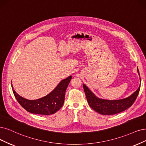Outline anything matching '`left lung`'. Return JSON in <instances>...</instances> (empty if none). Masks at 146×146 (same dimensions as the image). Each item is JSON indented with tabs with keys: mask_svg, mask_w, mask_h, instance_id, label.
<instances>
[{
	"mask_svg": "<svg viewBox=\"0 0 146 146\" xmlns=\"http://www.w3.org/2000/svg\"><path fill=\"white\" fill-rule=\"evenodd\" d=\"M138 72L139 75L138 69ZM83 87L90 107L102 115H113L127 110L135 101L140 90L139 86L137 90L127 98L116 100H108L97 98L85 84H83Z\"/></svg>",
	"mask_w": 146,
	"mask_h": 146,
	"instance_id": "obj_1",
	"label": "left lung"
}]
</instances>
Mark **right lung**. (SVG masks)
Instances as JSON below:
<instances>
[{
  "label": "right lung",
  "mask_w": 146,
  "mask_h": 146,
  "mask_svg": "<svg viewBox=\"0 0 146 146\" xmlns=\"http://www.w3.org/2000/svg\"><path fill=\"white\" fill-rule=\"evenodd\" d=\"M71 79V76L63 79L50 93L36 100L26 99L16 93L14 90L13 91L20 105L27 111L36 114L51 115L56 112L62 106L65 93ZM12 88L13 89V85Z\"/></svg>",
  "instance_id": "right-lung-1"
}]
</instances>
